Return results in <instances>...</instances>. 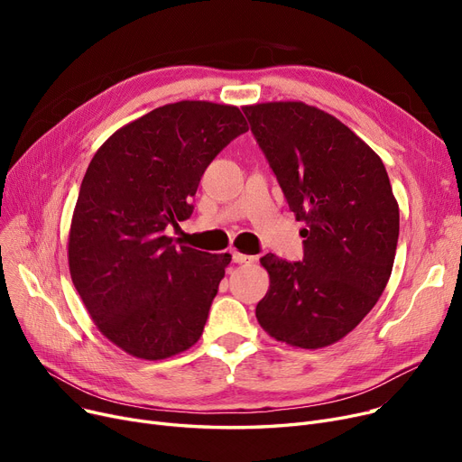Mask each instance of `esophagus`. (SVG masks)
I'll list each match as a JSON object with an SVG mask.
<instances>
[{"label":"esophagus","mask_w":462,"mask_h":462,"mask_svg":"<svg viewBox=\"0 0 462 462\" xmlns=\"http://www.w3.org/2000/svg\"><path fill=\"white\" fill-rule=\"evenodd\" d=\"M232 260H234L236 263H251V262H254L256 258L251 256V254H244V253H239V251H234V253H232Z\"/></svg>","instance_id":"obj_1"}]
</instances>
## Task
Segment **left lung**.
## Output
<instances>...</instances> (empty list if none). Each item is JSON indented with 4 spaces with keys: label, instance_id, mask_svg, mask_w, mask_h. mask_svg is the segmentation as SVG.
<instances>
[{
    "label": "left lung",
    "instance_id": "1",
    "mask_svg": "<svg viewBox=\"0 0 462 462\" xmlns=\"http://www.w3.org/2000/svg\"><path fill=\"white\" fill-rule=\"evenodd\" d=\"M296 221L303 262L265 254L258 324L281 343L324 348L346 337L390 281L399 204L382 159L335 116L301 101L244 106Z\"/></svg>",
    "mask_w": 462,
    "mask_h": 462
}]
</instances>
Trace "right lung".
Instances as JSON below:
<instances>
[{
  "label": "right lung",
  "mask_w": 462,
  "mask_h": 462,
  "mask_svg": "<svg viewBox=\"0 0 462 462\" xmlns=\"http://www.w3.org/2000/svg\"><path fill=\"white\" fill-rule=\"evenodd\" d=\"M249 131L237 106L164 105L117 129L93 155L69 232V272L91 320L140 359L199 341L232 256L176 245L208 164Z\"/></svg>",
  "instance_id": "obj_1"
}]
</instances>
